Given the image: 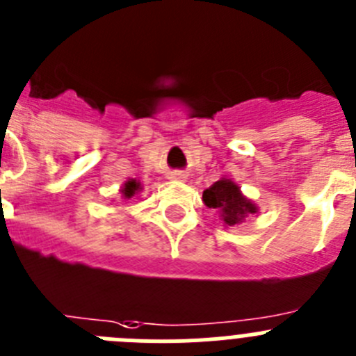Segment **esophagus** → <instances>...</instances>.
<instances>
[{"label": "esophagus", "mask_w": 356, "mask_h": 356, "mask_svg": "<svg viewBox=\"0 0 356 356\" xmlns=\"http://www.w3.org/2000/svg\"><path fill=\"white\" fill-rule=\"evenodd\" d=\"M169 180L181 181V180H185V175L181 171H175V172H171V175H169Z\"/></svg>", "instance_id": "obj_1"}]
</instances>
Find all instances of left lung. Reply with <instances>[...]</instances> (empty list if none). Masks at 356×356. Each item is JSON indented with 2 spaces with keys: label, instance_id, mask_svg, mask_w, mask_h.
Segmentation results:
<instances>
[{
  "label": "left lung",
  "instance_id": "1",
  "mask_svg": "<svg viewBox=\"0 0 356 356\" xmlns=\"http://www.w3.org/2000/svg\"><path fill=\"white\" fill-rule=\"evenodd\" d=\"M203 203L208 208H213L218 211V217L226 227L238 226L247 217L256 215L259 211L256 203H252V200L243 195L240 187L226 176H222L220 180L215 181L203 192Z\"/></svg>",
  "mask_w": 356,
  "mask_h": 356
}]
</instances>
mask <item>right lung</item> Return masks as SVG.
I'll return each mask as SVG.
<instances>
[{
	"label": "right lung",
	"instance_id": "add662e5",
	"mask_svg": "<svg viewBox=\"0 0 356 356\" xmlns=\"http://www.w3.org/2000/svg\"><path fill=\"white\" fill-rule=\"evenodd\" d=\"M141 191L143 184L139 180H136V178H129V180L122 185V188H120V192H122V200L125 201L132 200L134 195H138Z\"/></svg>",
	"mask_w": 356,
	"mask_h": 356
}]
</instances>
